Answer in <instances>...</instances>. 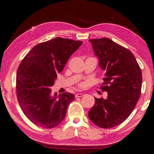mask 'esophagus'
Returning a JSON list of instances; mask_svg holds the SVG:
<instances>
[{"instance_id": "esophagus-1", "label": "esophagus", "mask_w": 154, "mask_h": 154, "mask_svg": "<svg viewBox=\"0 0 154 154\" xmlns=\"http://www.w3.org/2000/svg\"><path fill=\"white\" fill-rule=\"evenodd\" d=\"M84 95L83 94H82V93H78L76 95H75V97L76 98H78V97H82V96Z\"/></svg>"}]
</instances>
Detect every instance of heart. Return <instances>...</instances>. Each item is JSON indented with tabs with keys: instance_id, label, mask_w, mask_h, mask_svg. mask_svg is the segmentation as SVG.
<instances>
[{
	"instance_id": "1",
	"label": "heart",
	"mask_w": 154,
	"mask_h": 154,
	"mask_svg": "<svg viewBox=\"0 0 154 154\" xmlns=\"http://www.w3.org/2000/svg\"><path fill=\"white\" fill-rule=\"evenodd\" d=\"M79 86L80 88H83L84 87V83H80V84L79 85Z\"/></svg>"
}]
</instances>
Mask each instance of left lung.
I'll list each match as a JSON object with an SVG mask.
<instances>
[{"instance_id":"left-lung-1","label":"left lung","mask_w":154,"mask_h":154,"mask_svg":"<svg viewBox=\"0 0 154 154\" xmlns=\"http://www.w3.org/2000/svg\"><path fill=\"white\" fill-rule=\"evenodd\" d=\"M98 64L105 72L102 89L107 98H95L88 112L94 124L103 128L120 124L128 118L140 97L142 73L132 52L108 38L90 39Z\"/></svg>"}]
</instances>
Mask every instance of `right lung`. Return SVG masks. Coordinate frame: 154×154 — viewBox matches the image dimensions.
Here are the masks:
<instances>
[{
	"label": "right lung",
	"instance_id": "1",
	"mask_svg": "<svg viewBox=\"0 0 154 154\" xmlns=\"http://www.w3.org/2000/svg\"><path fill=\"white\" fill-rule=\"evenodd\" d=\"M82 44L57 37L35 45L21 62L17 72V96L25 116L34 124L52 128L63 121L75 96L69 92L51 96V87Z\"/></svg>",
	"mask_w": 154,
	"mask_h": 154
}]
</instances>
